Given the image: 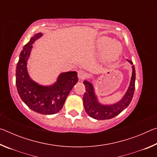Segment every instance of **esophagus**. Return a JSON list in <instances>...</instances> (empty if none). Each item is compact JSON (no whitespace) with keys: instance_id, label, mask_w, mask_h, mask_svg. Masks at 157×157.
Segmentation results:
<instances>
[{"instance_id":"esophagus-1","label":"esophagus","mask_w":157,"mask_h":157,"mask_svg":"<svg viewBox=\"0 0 157 157\" xmlns=\"http://www.w3.org/2000/svg\"><path fill=\"white\" fill-rule=\"evenodd\" d=\"M78 76L79 80H82V79H84L86 78V73L84 72L83 71H79L78 73Z\"/></svg>"}]
</instances>
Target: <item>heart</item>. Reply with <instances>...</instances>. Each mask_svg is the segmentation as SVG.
Masks as SVG:
<instances>
[{
	"label": "heart",
	"instance_id": "1",
	"mask_svg": "<svg viewBox=\"0 0 157 157\" xmlns=\"http://www.w3.org/2000/svg\"><path fill=\"white\" fill-rule=\"evenodd\" d=\"M112 40L107 37H101L97 41V46L101 51L106 50L103 57L107 62H113L119 57L121 48L120 45L117 43H111Z\"/></svg>",
	"mask_w": 157,
	"mask_h": 157
}]
</instances>
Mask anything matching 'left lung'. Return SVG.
<instances>
[{
	"label": "left lung",
	"mask_w": 157,
	"mask_h": 157,
	"mask_svg": "<svg viewBox=\"0 0 157 157\" xmlns=\"http://www.w3.org/2000/svg\"><path fill=\"white\" fill-rule=\"evenodd\" d=\"M132 66V74L130 83L125 94L121 99L113 104H102L95 94L94 86L91 82L84 80V84L86 88V92L83 96V103L85 111L91 118L96 120H107L113 118L118 116L124 109L128 107L132 100L135 90V80H136V72L134 66L131 60L127 59ZM91 81H93L91 79Z\"/></svg>",
	"instance_id": "left-lung-1"
}]
</instances>
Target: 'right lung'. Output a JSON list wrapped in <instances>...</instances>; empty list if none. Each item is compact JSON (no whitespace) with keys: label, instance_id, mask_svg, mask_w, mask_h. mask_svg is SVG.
I'll use <instances>...</instances> for the list:
<instances>
[{"label":"right lung","instance_id":"right-lung-1","mask_svg":"<svg viewBox=\"0 0 157 157\" xmlns=\"http://www.w3.org/2000/svg\"><path fill=\"white\" fill-rule=\"evenodd\" d=\"M43 36L41 33L31 37L23 46L16 68V85L21 99L36 113L51 115L59 112L71 89L78 81L76 71L61 73L57 81L50 85H41L29 75L27 64L33 44Z\"/></svg>","mask_w":157,"mask_h":157}]
</instances>
